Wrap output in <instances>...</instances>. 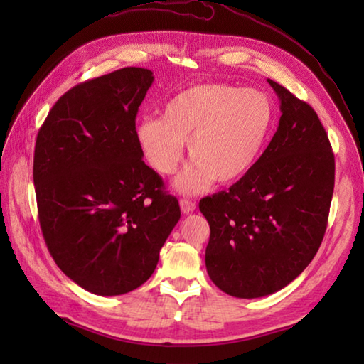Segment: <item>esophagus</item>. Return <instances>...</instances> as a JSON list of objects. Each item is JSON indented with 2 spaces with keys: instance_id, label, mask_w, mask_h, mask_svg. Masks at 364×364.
<instances>
[{
  "instance_id": "esophagus-1",
  "label": "esophagus",
  "mask_w": 364,
  "mask_h": 364,
  "mask_svg": "<svg viewBox=\"0 0 364 364\" xmlns=\"http://www.w3.org/2000/svg\"><path fill=\"white\" fill-rule=\"evenodd\" d=\"M180 206H181V211L184 214H189V213L196 211V202H192V200H188V198L180 200Z\"/></svg>"
}]
</instances>
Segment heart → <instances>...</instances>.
<instances>
[{
  "label": "heart",
  "instance_id": "b5f03b06",
  "mask_svg": "<svg viewBox=\"0 0 364 364\" xmlns=\"http://www.w3.org/2000/svg\"><path fill=\"white\" fill-rule=\"evenodd\" d=\"M275 109L259 90L200 84L166 103L162 119L144 117L136 139L159 175H173L188 142V168L176 178L183 194H198L213 181L231 184L250 173L272 133Z\"/></svg>",
  "mask_w": 364,
  "mask_h": 364
}]
</instances>
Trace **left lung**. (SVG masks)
<instances>
[{"label":"left lung","mask_w":364,"mask_h":364,"mask_svg":"<svg viewBox=\"0 0 364 364\" xmlns=\"http://www.w3.org/2000/svg\"><path fill=\"white\" fill-rule=\"evenodd\" d=\"M267 82L282 111L272 141L250 173L198 205L211 230L208 275L239 299L269 296L304 272L326 235L335 188V156L318 114Z\"/></svg>","instance_id":"obj_1"}]
</instances>
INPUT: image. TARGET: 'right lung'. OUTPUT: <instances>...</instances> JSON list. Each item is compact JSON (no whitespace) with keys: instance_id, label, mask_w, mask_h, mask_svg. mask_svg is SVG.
<instances>
[{"instance_id":"add662e5","label":"right lung","mask_w":364,"mask_h":364,"mask_svg":"<svg viewBox=\"0 0 364 364\" xmlns=\"http://www.w3.org/2000/svg\"><path fill=\"white\" fill-rule=\"evenodd\" d=\"M153 72L125 67L75 86L38 129V222L58 267L97 296L144 284L180 220L178 200L142 161L136 115Z\"/></svg>"}]
</instances>
